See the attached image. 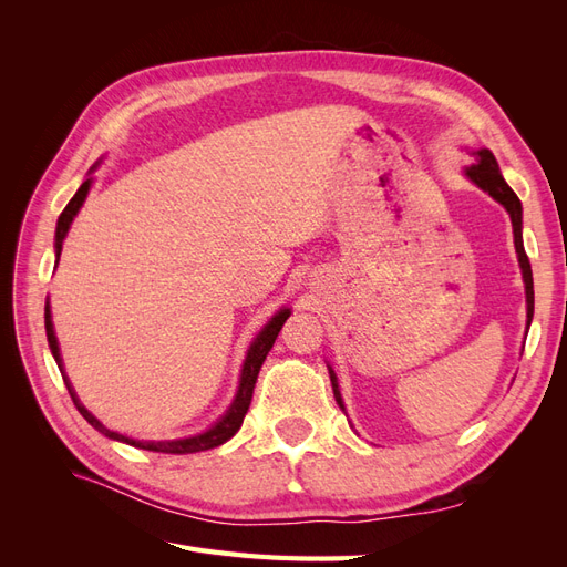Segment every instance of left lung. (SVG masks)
Here are the masks:
<instances>
[{
    "instance_id": "obj_1",
    "label": "left lung",
    "mask_w": 567,
    "mask_h": 567,
    "mask_svg": "<svg viewBox=\"0 0 567 567\" xmlns=\"http://www.w3.org/2000/svg\"><path fill=\"white\" fill-rule=\"evenodd\" d=\"M475 156V165L466 167V177L477 184L483 192H487L496 203H502L506 213L511 215V225H513V244H516V252H518V262L523 269V281H525V298H527V329L532 323V315H535V284H532V267L527 260V252L523 246V205L518 200V196L513 194V188L506 184V179L502 177V169L499 163H496L494 153L489 148H480L473 151ZM331 373V385H333V394H336V402L338 406L346 411V404H342L340 398V390H338V379L333 369H329Z\"/></svg>"
}]
</instances>
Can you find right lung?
Returning <instances> with one entry per match:
<instances>
[{
	"mask_svg": "<svg viewBox=\"0 0 567 567\" xmlns=\"http://www.w3.org/2000/svg\"><path fill=\"white\" fill-rule=\"evenodd\" d=\"M90 186H92V179H84L82 186L78 188V194L71 198V203L65 205V210L61 213L59 221H56V262L61 257V248H63V238L68 234V229H71V221L73 217L78 215V210L82 208L84 198H87L90 194ZM290 317V310H279L277 315L271 317V321H267L265 329L257 333V338L252 340V346L246 354V362H244V369H241V383H238V392L236 398L231 402V406L227 409V414L221 416L213 427H208V431L200 433V435H194V437H184V440H158V442H142V440H132V437H125L120 433H113L109 431V427L104 423H99V419H94L87 409H84V404H80L78 394L71 385V381H68V375L63 373V364H61V352H59V340H56V333H54V323H51V310H49V302L44 307V329H47V340H49V348H51V354H54L56 364L61 369V375H63V383L68 388V392H71V398L78 406L80 414L84 416V421H87L90 425H94L99 433H104L106 437L111 440H120V442H127L132 444V447H140V450H146V452H161V454H194V452H205V450H215L219 447V444H225L227 440H231L238 427H241L246 414H248V406H250V400H252V388H255V381H257V373H260L262 369V362L267 359L274 340H277L281 326L286 323V319Z\"/></svg>",
	"mask_w": 567,
	"mask_h": 567,
	"instance_id": "right-lung-1",
	"label": "right lung"
}]
</instances>
